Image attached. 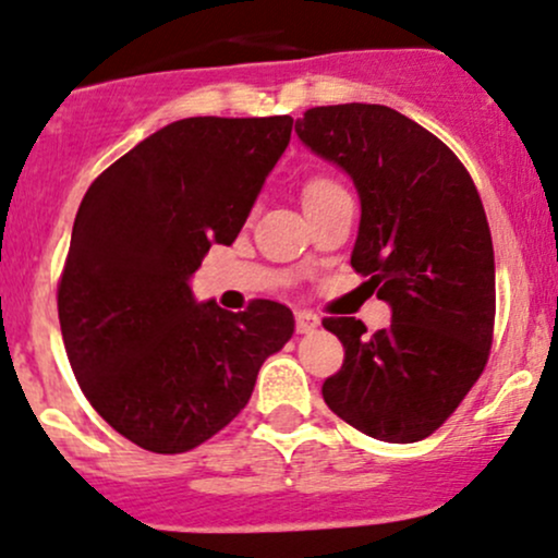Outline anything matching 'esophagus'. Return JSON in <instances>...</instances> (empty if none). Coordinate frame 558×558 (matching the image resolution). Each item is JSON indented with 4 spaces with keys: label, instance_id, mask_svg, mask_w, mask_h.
Instances as JSON below:
<instances>
[{
    "label": "esophagus",
    "instance_id": "esophagus-1",
    "mask_svg": "<svg viewBox=\"0 0 558 558\" xmlns=\"http://www.w3.org/2000/svg\"><path fill=\"white\" fill-rule=\"evenodd\" d=\"M322 319L316 314H311V311H295V327L301 335H308L314 332V329H319Z\"/></svg>",
    "mask_w": 558,
    "mask_h": 558
}]
</instances>
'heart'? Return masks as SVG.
<instances>
[{
  "mask_svg": "<svg viewBox=\"0 0 558 558\" xmlns=\"http://www.w3.org/2000/svg\"><path fill=\"white\" fill-rule=\"evenodd\" d=\"M338 191H343V185L335 183L332 178H311V181L305 183V189H303V202L319 199V196H329V194H338Z\"/></svg>",
  "mask_w": 558,
  "mask_h": 558,
  "instance_id": "obj_1",
  "label": "heart"
}]
</instances>
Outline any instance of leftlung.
Wrapping results in <instances>:
<instances>
[{"instance_id":"1","label":"left lung","mask_w":558,"mask_h":558,"mask_svg":"<svg viewBox=\"0 0 558 558\" xmlns=\"http://www.w3.org/2000/svg\"><path fill=\"white\" fill-rule=\"evenodd\" d=\"M295 133L353 181L351 266L391 305L375 335L353 316L322 322L345 349L322 397L373 439L421 441L465 399L493 345L495 253L476 185L439 137L388 106H316Z\"/></svg>"}]
</instances>
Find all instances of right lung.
I'll return each instance as SVG.
<instances>
[{
	"mask_svg": "<svg viewBox=\"0 0 558 558\" xmlns=\"http://www.w3.org/2000/svg\"><path fill=\"white\" fill-rule=\"evenodd\" d=\"M290 133V117L181 119L82 199L58 287L63 345L89 404L148 452H189L226 428L295 332L281 303L231 314L191 292L207 250L239 236Z\"/></svg>",
	"mask_w": 558,
	"mask_h": 558,
	"instance_id": "add662e5",
	"label": "right lung"
}]
</instances>
